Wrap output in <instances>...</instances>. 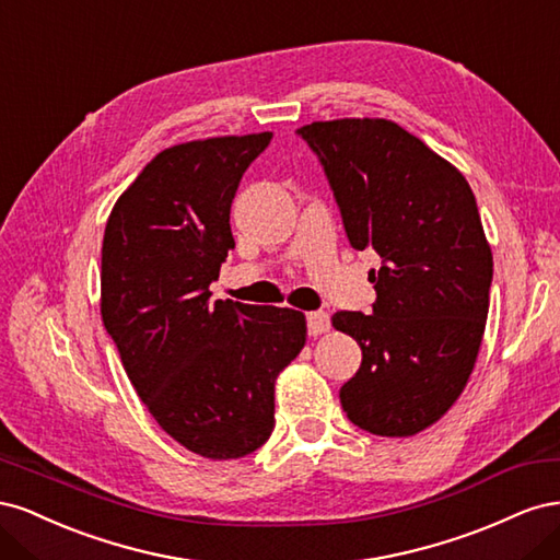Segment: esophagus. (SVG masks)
Instances as JSON below:
<instances>
[{
    "mask_svg": "<svg viewBox=\"0 0 560 560\" xmlns=\"http://www.w3.org/2000/svg\"><path fill=\"white\" fill-rule=\"evenodd\" d=\"M306 322H308V334H311V336L325 334V331H329V327H331V319H329V315H327L325 311L308 313V315H306Z\"/></svg>",
    "mask_w": 560,
    "mask_h": 560,
    "instance_id": "esophagus-1",
    "label": "esophagus"
}]
</instances>
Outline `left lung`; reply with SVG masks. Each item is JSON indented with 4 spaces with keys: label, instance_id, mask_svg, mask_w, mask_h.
<instances>
[{
    "label": "left lung",
    "instance_id": "obj_1",
    "mask_svg": "<svg viewBox=\"0 0 560 560\" xmlns=\"http://www.w3.org/2000/svg\"><path fill=\"white\" fill-rule=\"evenodd\" d=\"M319 156L348 241L374 247V313L341 311L331 325L362 348L341 404L378 436H413L463 395L479 358L493 252L477 200L453 163L387 118L301 126Z\"/></svg>",
    "mask_w": 560,
    "mask_h": 560
}]
</instances>
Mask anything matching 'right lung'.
<instances>
[{
    "instance_id": "obj_1",
    "label": "right lung",
    "mask_w": 560,
    "mask_h": 560,
    "mask_svg": "<svg viewBox=\"0 0 560 560\" xmlns=\"http://www.w3.org/2000/svg\"><path fill=\"white\" fill-rule=\"evenodd\" d=\"M273 132L163 149L114 202L100 313L149 413L210 460L257 451L276 425V381L306 346L294 308L210 301L235 247L231 202Z\"/></svg>"
}]
</instances>
